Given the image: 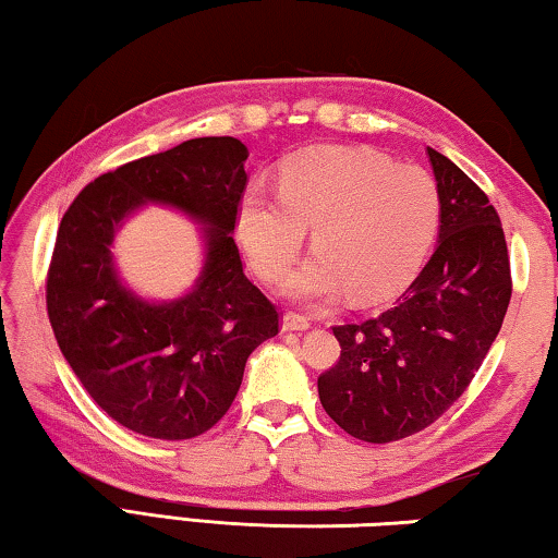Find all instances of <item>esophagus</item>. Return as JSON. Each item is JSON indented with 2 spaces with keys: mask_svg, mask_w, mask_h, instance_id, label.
Returning <instances> with one entry per match:
<instances>
[{
  "mask_svg": "<svg viewBox=\"0 0 558 558\" xmlns=\"http://www.w3.org/2000/svg\"><path fill=\"white\" fill-rule=\"evenodd\" d=\"M282 325V332H305L310 327V319L300 313H286L280 319Z\"/></svg>",
  "mask_w": 558,
  "mask_h": 558,
  "instance_id": "obj_1",
  "label": "esophagus"
}]
</instances>
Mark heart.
<instances>
[{
	"mask_svg": "<svg viewBox=\"0 0 558 558\" xmlns=\"http://www.w3.org/2000/svg\"><path fill=\"white\" fill-rule=\"evenodd\" d=\"M440 223L436 179L362 147H315L290 157L278 192L248 186L235 231L258 276L278 280L313 229L315 256L286 280L298 300L359 302L399 292L421 268Z\"/></svg>",
	"mask_w": 558,
	"mask_h": 558,
	"instance_id": "obj_1",
	"label": "heart"
}]
</instances>
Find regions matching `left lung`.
Masks as SVG:
<instances>
[{"mask_svg": "<svg viewBox=\"0 0 558 558\" xmlns=\"http://www.w3.org/2000/svg\"><path fill=\"white\" fill-rule=\"evenodd\" d=\"M428 157L440 192L436 251L393 307L332 327L342 352L317 379L329 418L366 442L438 421L470 386L512 298L495 206L446 155L428 147Z\"/></svg>", "mask_w": 558, "mask_h": 558, "instance_id": "left-lung-1", "label": "left lung"}]
</instances>
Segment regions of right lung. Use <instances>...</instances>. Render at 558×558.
<instances>
[{"label":"right lung","instance_id":"add662e5","mask_svg":"<svg viewBox=\"0 0 558 558\" xmlns=\"http://www.w3.org/2000/svg\"><path fill=\"white\" fill-rule=\"evenodd\" d=\"M248 149L196 137L100 174L63 214L46 278L61 354L102 411L159 440L214 428L241 389L253 349L278 335V310L245 278L233 241ZM162 203L203 223L205 266L174 301L121 282L111 241L129 216Z\"/></svg>","mask_w":558,"mask_h":558}]
</instances>
